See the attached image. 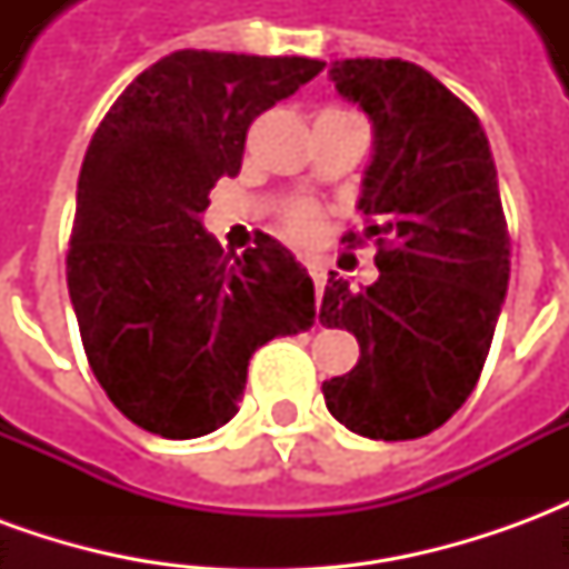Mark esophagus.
<instances>
[{
  "mask_svg": "<svg viewBox=\"0 0 569 569\" xmlns=\"http://www.w3.org/2000/svg\"><path fill=\"white\" fill-rule=\"evenodd\" d=\"M310 277H313V286H317V296H322V289H326V268L317 264V261H310L308 264Z\"/></svg>",
  "mask_w": 569,
  "mask_h": 569,
  "instance_id": "1",
  "label": "esophagus"
}]
</instances>
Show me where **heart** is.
<instances>
[{"label": "heart", "mask_w": 569, "mask_h": 569, "mask_svg": "<svg viewBox=\"0 0 569 569\" xmlns=\"http://www.w3.org/2000/svg\"><path fill=\"white\" fill-rule=\"evenodd\" d=\"M286 228H289V234L298 237V240H310V237L317 234V228H320V210L310 207V203H296V207H289V210H286Z\"/></svg>", "instance_id": "heart-1"}]
</instances>
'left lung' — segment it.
Masks as SVG:
<instances>
[{
	"instance_id": "obj_1",
	"label": "left lung",
	"mask_w": 569,
	"mask_h": 569,
	"mask_svg": "<svg viewBox=\"0 0 569 569\" xmlns=\"http://www.w3.org/2000/svg\"><path fill=\"white\" fill-rule=\"evenodd\" d=\"M375 130L362 179V237L381 277L350 289L329 273L320 322L357 335L359 362L322 383L326 408L366 439L439 429L476 390L506 286L509 231L476 112L408 60L357 57L329 69Z\"/></svg>"
}]
</instances>
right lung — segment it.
<instances>
[{
	"instance_id": "1",
	"label": "right lung",
	"mask_w": 569,
	"mask_h": 569,
	"mask_svg": "<svg viewBox=\"0 0 569 569\" xmlns=\"http://www.w3.org/2000/svg\"><path fill=\"white\" fill-rule=\"evenodd\" d=\"M308 57L173 51L130 81L79 176L67 283L81 345L112 406L163 439L237 415L247 366L313 326V280L268 234L224 256L200 212L240 173L247 130L322 72Z\"/></svg>"
}]
</instances>
